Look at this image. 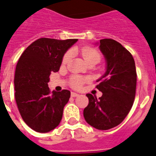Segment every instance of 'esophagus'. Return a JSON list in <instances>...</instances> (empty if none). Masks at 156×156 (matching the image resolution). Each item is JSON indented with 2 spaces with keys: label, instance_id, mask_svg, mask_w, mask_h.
I'll list each match as a JSON object with an SVG mask.
<instances>
[{
  "label": "esophagus",
  "instance_id": "34e87169",
  "mask_svg": "<svg viewBox=\"0 0 156 156\" xmlns=\"http://www.w3.org/2000/svg\"><path fill=\"white\" fill-rule=\"evenodd\" d=\"M71 97H78V96H79V94H78V93H74V92H71Z\"/></svg>",
  "mask_w": 156,
  "mask_h": 156
}]
</instances>
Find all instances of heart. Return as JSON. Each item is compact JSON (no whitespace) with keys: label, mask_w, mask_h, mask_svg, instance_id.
Segmentation results:
<instances>
[{"label":"heart","mask_w":156,"mask_h":156,"mask_svg":"<svg viewBox=\"0 0 156 156\" xmlns=\"http://www.w3.org/2000/svg\"><path fill=\"white\" fill-rule=\"evenodd\" d=\"M80 52L82 54V57L84 58L85 61L86 63H89V62H96L98 63L101 59V53L99 52L97 48L90 47V46H86L83 47L80 49ZM71 55L72 53L70 51H67L66 53L63 55V59H62V63L63 64H67L71 59ZM88 81V78H83L81 76H73L71 78V86L74 88H79L82 87L83 86V84Z\"/></svg>","instance_id":"obj_1"}]
</instances>
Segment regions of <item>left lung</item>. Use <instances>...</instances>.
I'll use <instances>...</instances> for the list:
<instances>
[{"label":"left lung","instance_id":"left-lung-1","mask_svg":"<svg viewBox=\"0 0 156 156\" xmlns=\"http://www.w3.org/2000/svg\"><path fill=\"white\" fill-rule=\"evenodd\" d=\"M99 44L107 62L106 72L96 86L103 95L97 99L86 94L89 104L83 115L91 126L107 130L119 125L130 111L136 95V71L133 55L120 43L105 38Z\"/></svg>","mask_w":156,"mask_h":156}]
</instances>
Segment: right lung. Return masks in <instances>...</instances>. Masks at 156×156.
I'll return each mask as SVG.
<instances>
[{
	"label": "right lung",
	"instance_id": "add662e5",
	"mask_svg": "<svg viewBox=\"0 0 156 156\" xmlns=\"http://www.w3.org/2000/svg\"><path fill=\"white\" fill-rule=\"evenodd\" d=\"M78 39L41 37L23 52L15 73V99L22 119L38 133L52 130L61 121L70 92L50 91L51 72H57L67 50Z\"/></svg>",
	"mask_w": 156,
	"mask_h": 156
}]
</instances>
